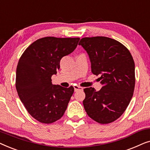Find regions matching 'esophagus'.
<instances>
[{
    "label": "esophagus",
    "mask_w": 150,
    "mask_h": 150,
    "mask_svg": "<svg viewBox=\"0 0 150 150\" xmlns=\"http://www.w3.org/2000/svg\"><path fill=\"white\" fill-rule=\"evenodd\" d=\"M83 88L80 87V86H77V85H75L74 86V91H83Z\"/></svg>",
    "instance_id": "obj_1"
}]
</instances>
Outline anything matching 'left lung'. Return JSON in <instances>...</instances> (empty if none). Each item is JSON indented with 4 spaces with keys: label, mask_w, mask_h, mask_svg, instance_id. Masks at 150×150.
<instances>
[{
    "label": "left lung",
    "mask_w": 150,
    "mask_h": 150,
    "mask_svg": "<svg viewBox=\"0 0 150 150\" xmlns=\"http://www.w3.org/2000/svg\"><path fill=\"white\" fill-rule=\"evenodd\" d=\"M87 51L93 74L102 87L84 89L83 106L88 116L96 122L107 124L117 120L128 107L135 86L134 62L122 43L107 37L82 38L79 42Z\"/></svg>",
    "instance_id": "left-lung-1"
}]
</instances>
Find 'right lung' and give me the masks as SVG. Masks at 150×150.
Masks as SVG:
<instances>
[{
    "instance_id": "add662e5",
    "label": "right lung",
    "mask_w": 150,
    "mask_h": 150,
    "mask_svg": "<svg viewBox=\"0 0 150 150\" xmlns=\"http://www.w3.org/2000/svg\"><path fill=\"white\" fill-rule=\"evenodd\" d=\"M79 38L46 37L24 50L16 68V87L28 113L42 124H52L62 117L74 91L53 85L51 76L60 68L62 57L76 48Z\"/></svg>"
}]
</instances>
